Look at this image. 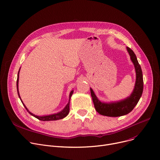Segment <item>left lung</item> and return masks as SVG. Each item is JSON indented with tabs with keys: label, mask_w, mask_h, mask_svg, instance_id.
<instances>
[{
	"label": "left lung",
	"mask_w": 160,
	"mask_h": 160,
	"mask_svg": "<svg viewBox=\"0 0 160 160\" xmlns=\"http://www.w3.org/2000/svg\"><path fill=\"white\" fill-rule=\"evenodd\" d=\"M127 49L131 56V59L134 63L136 72V80L134 91L130 97L124 100L116 103H102L98 100L92 89L91 88V94L95 109L102 115L111 117H118L129 113L134 108L142 94L143 89V80L141 66L138 63L136 56L133 51L128 47H127Z\"/></svg>",
	"instance_id": "1"
}]
</instances>
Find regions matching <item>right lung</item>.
Segmentation results:
<instances>
[{
	"label": "right lung",
	"mask_w": 160,
	"mask_h": 160,
	"mask_svg": "<svg viewBox=\"0 0 160 160\" xmlns=\"http://www.w3.org/2000/svg\"><path fill=\"white\" fill-rule=\"evenodd\" d=\"M19 71H20V69H19V71H18V77H17V92H18V97H19V98H20V100H21V98H20V95H19V92H18V77H19L18 74H19ZM72 93H73V91H71V92H70V94H69V98H71ZM69 100H70V99H69ZM21 102H22V104L24 105V106L25 107L26 109L27 110V111H28V112H29L31 115L33 116L34 117H35V118H37L39 120H42V121H52V120H60V119H62V118H64V117H66V116L68 114V113H69V103H68L67 104V105L66 106V108H65L64 109H63L62 111H60V112H58V113H57V114H54L48 115V116H38L35 115V114H33V113H31V112H29V111H28V109L26 108L25 105L23 103L22 101L21 100Z\"/></svg>",
	"instance_id": "obj_1"
}]
</instances>
